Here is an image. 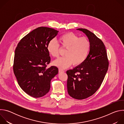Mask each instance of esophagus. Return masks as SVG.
Segmentation results:
<instances>
[{
    "mask_svg": "<svg viewBox=\"0 0 124 124\" xmlns=\"http://www.w3.org/2000/svg\"><path fill=\"white\" fill-rule=\"evenodd\" d=\"M58 72H59V73H62V72H64V71L63 70H62L60 69H59V70H58Z\"/></svg>",
    "mask_w": 124,
    "mask_h": 124,
    "instance_id": "obj_1",
    "label": "esophagus"
}]
</instances>
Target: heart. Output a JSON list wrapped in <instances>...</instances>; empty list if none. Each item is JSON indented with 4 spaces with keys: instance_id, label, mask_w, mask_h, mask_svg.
Listing matches in <instances>:
<instances>
[{
    "instance_id": "1",
    "label": "heart",
    "mask_w": 124,
    "mask_h": 124,
    "mask_svg": "<svg viewBox=\"0 0 124 124\" xmlns=\"http://www.w3.org/2000/svg\"><path fill=\"white\" fill-rule=\"evenodd\" d=\"M60 46L66 49L65 57L58 58L53 62L54 66L61 69H66L73 65L81 64L86 59L90 48V43L85 37H79L72 32L65 33L59 38ZM59 45L54 41H51L47 46L49 54L54 57L59 55Z\"/></svg>"
}]
</instances>
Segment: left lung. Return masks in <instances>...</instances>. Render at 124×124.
Here are the masks:
<instances>
[{"label": "left lung", "instance_id": "1", "mask_svg": "<svg viewBox=\"0 0 124 124\" xmlns=\"http://www.w3.org/2000/svg\"><path fill=\"white\" fill-rule=\"evenodd\" d=\"M77 30L83 32L88 37L90 48L84 62L67 71V85L70 97L83 100L93 95L98 90L108 70L109 62L102 41L86 29Z\"/></svg>", "mask_w": 124, "mask_h": 124}]
</instances>
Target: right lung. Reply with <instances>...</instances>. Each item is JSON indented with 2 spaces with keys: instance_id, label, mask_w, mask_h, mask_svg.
<instances>
[{
  "instance_id": "add662e5",
  "label": "right lung",
  "mask_w": 124,
  "mask_h": 124,
  "mask_svg": "<svg viewBox=\"0 0 124 124\" xmlns=\"http://www.w3.org/2000/svg\"><path fill=\"white\" fill-rule=\"evenodd\" d=\"M58 32L53 28L39 27L23 38L16 47L14 73L20 87L32 97L47 94L51 79L58 73L55 66L46 68L50 62L47 46Z\"/></svg>"
}]
</instances>
